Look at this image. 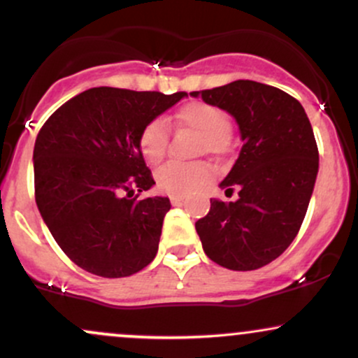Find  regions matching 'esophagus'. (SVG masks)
Returning a JSON list of instances; mask_svg holds the SVG:
<instances>
[{"mask_svg": "<svg viewBox=\"0 0 358 358\" xmlns=\"http://www.w3.org/2000/svg\"><path fill=\"white\" fill-rule=\"evenodd\" d=\"M170 200H171V203H173V205H180L183 202V196L182 195H171Z\"/></svg>", "mask_w": 358, "mask_h": 358, "instance_id": "1", "label": "esophagus"}]
</instances>
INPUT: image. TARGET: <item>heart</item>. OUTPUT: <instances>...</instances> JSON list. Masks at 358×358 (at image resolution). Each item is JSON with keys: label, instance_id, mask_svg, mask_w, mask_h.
Instances as JSON below:
<instances>
[{"label": "heart", "instance_id": "1", "mask_svg": "<svg viewBox=\"0 0 358 358\" xmlns=\"http://www.w3.org/2000/svg\"><path fill=\"white\" fill-rule=\"evenodd\" d=\"M176 122L199 134V150L220 155L227 150V136L232 131L231 117L225 110L207 102H190L176 113ZM168 126L163 119L148 122L139 136V148L148 163H159L166 153ZM212 178L210 166L205 163H168L156 171V183L170 195H190L199 192Z\"/></svg>", "mask_w": 358, "mask_h": 358}]
</instances>
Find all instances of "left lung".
Segmentation results:
<instances>
[{"label":"left lung","instance_id":"8db88e82","mask_svg":"<svg viewBox=\"0 0 358 358\" xmlns=\"http://www.w3.org/2000/svg\"><path fill=\"white\" fill-rule=\"evenodd\" d=\"M236 119L242 148L219 187L236 202L210 200L195 222L208 257L232 271H252L281 256L305 219L318 175V148L299 102L273 85L236 80L190 92ZM225 190V192H227Z\"/></svg>","mask_w":358,"mask_h":358}]
</instances>
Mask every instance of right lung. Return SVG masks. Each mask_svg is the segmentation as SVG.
<instances>
[{
  "label": "right lung",
  "mask_w": 358,
  "mask_h": 358,
  "mask_svg": "<svg viewBox=\"0 0 358 358\" xmlns=\"http://www.w3.org/2000/svg\"><path fill=\"white\" fill-rule=\"evenodd\" d=\"M187 92L94 87L48 117L34 148L35 200L60 249L87 273L124 278L158 252L168 196L136 200L155 185L139 136Z\"/></svg>",
  "instance_id": "add662e5"
}]
</instances>
